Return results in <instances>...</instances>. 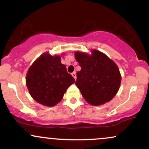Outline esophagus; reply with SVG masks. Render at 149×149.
I'll list each match as a JSON object with an SVG mask.
<instances>
[{"label":"esophagus","mask_w":149,"mask_h":149,"mask_svg":"<svg viewBox=\"0 0 149 149\" xmlns=\"http://www.w3.org/2000/svg\"><path fill=\"white\" fill-rule=\"evenodd\" d=\"M71 75H72L73 78H74L75 80H76V72H73L72 73H71Z\"/></svg>","instance_id":"esophagus-1"}]
</instances>
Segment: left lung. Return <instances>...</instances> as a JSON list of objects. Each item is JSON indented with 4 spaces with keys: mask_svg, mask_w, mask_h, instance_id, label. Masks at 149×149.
I'll list each match as a JSON object with an SVG mask.
<instances>
[{
    "mask_svg": "<svg viewBox=\"0 0 149 149\" xmlns=\"http://www.w3.org/2000/svg\"><path fill=\"white\" fill-rule=\"evenodd\" d=\"M92 54L76 52L75 57L81 67L76 73V85L87 102L99 106L109 102L118 91L121 76L116 63L100 51Z\"/></svg>",
    "mask_w": 149,
    "mask_h": 149,
    "instance_id": "8db88e82",
    "label": "left lung"
}]
</instances>
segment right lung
Masks as SVG:
<instances>
[{
	"label": "right lung",
	"instance_id": "1",
	"mask_svg": "<svg viewBox=\"0 0 149 149\" xmlns=\"http://www.w3.org/2000/svg\"><path fill=\"white\" fill-rule=\"evenodd\" d=\"M75 79L61 63L60 56L48 52L40 55L30 66L26 83L34 100L46 107H54L62 100L64 94Z\"/></svg>",
	"mask_w": 149,
	"mask_h": 149
}]
</instances>
